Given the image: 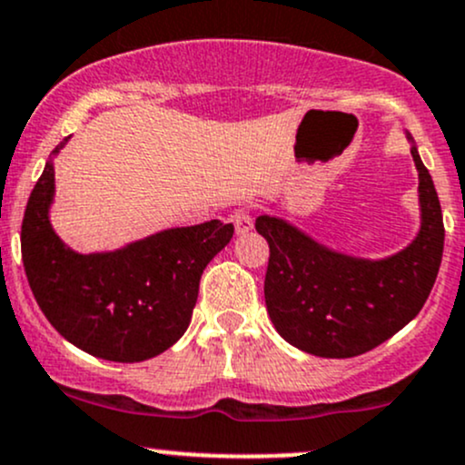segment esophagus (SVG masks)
<instances>
[{"label": "esophagus", "mask_w": 465, "mask_h": 465, "mask_svg": "<svg viewBox=\"0 0 465 465\" xmlns=\"http://www.w3.org/2000/svg\"><path fill=\"white\" fill-rule=\"evenodd\" d=\"M229 221H232L233 227H236V233H247L249 229L253 227L252 212H249V209H244V207L236 209V212L232 213V218H229Z\"/></svg>", "instance_id": "esophagus-1"}]
</instances>
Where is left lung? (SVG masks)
<instances>
[{"mask_svg":"<svg viewBox=\"0 0 465 465\" xmlns=\"http://www.w3.org/2000/svg\"><path fill=\"white\" fill-rule=\"evenodd\" d=\"M411 154L420 172L421 227L395 256H344L282 218H256L258 233L269 242V318L295 349L338 360L361 355L392 338L421 311L440 273L446 232L437 190L415 145Z\"/></svg>","mask_w":465,"mask_h":465,"instance_id":"obj_1","label":"left lung"}]
</instances>
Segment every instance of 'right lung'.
<instances>
[{
  "instance_id": "obj_1",
  "label": "right lung",
  "mask_w": 465,
  "mask_h": 465,
  "mask_svg": "<svg viewBox=\"0 0 465 465\" xmlns=\"http://www.w3.org/2000/svg\"><path fill=\"white\" fill-rule=\"evenodd\" d=\"M53 196L54 167L48 161L22 223L25 278L48 322L101 360L132 364L170 349L190 326L201 275L232 241L233 224L165 229L116 252L84 256L53 232Z\"/></svg>"
}]
</instances>
